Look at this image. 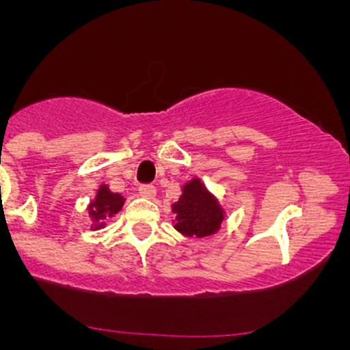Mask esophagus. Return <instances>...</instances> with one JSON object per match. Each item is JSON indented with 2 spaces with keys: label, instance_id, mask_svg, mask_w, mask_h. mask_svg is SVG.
Wrapping results in <instances>:
<instances>
[{
  "label": "esophagus",
  "instance_id": "esophagus-1",
  "mask_svg": "<svg viewBox=\"0 0 350 350\" xmlns=\"http://www.w3.org/2000/svg\"><path fill=\"white\" fill-rule=\"evenodd\" d=\"M139 196H143V198L146 199H154L156 196V187L152 186V184H143V186H139Z\"/></svg>",
  "mask_w": 350,
  "mask_h": 350
}]
</instances>
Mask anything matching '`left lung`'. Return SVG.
<instances>
[{"instance_id":"left-lung-1","label":"left lung","mask_w":350,"mask_h":350,"mask_svg":"<svg viewBox=\"0 0 350 350\" xmlns=\"http://www.w3.org/2000/svg\"><path fill=\"white\" fill-rule=\"evenodd\" d=\"M172 212H176V230L187 237L215 234L224 220V208L199 179L189 180L183 187Z\"/></svg>"}]
</instances>
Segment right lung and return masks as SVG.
<instances>
[{"label": "right lung", "mask_w": 350, "mask_h": 350, "mask_svg": "<svg viewBox=\"0 0 350 350\" xmlns=\"http://www.w3.org/2000/svg\"><path fill=\"white\" fill-rule=\"evenodd\" d=\"M123 202V196L111 192L105 184L100 186L97 191V198L92 200V204L88 206V215H90L92 222H94V230L102 228L105 226L107 219L118 214L122 211Z\"/></svg>", "instance_id": "obj_1"}]
</instances>
